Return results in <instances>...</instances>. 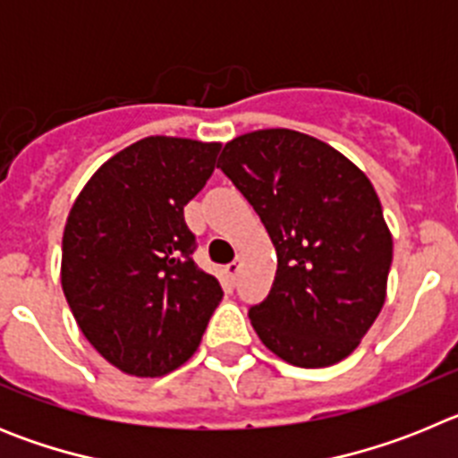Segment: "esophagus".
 <instances>
[{
  "label": "esophagus",
  "mask_w": 458,
  "mask_h": 458,
  "mask_svg": "<svg viewBox=\"0 0 458 458\" xmlns=\"http://www.w3.org/2000/svg\"><path fill=\"white\" fill-rule=\"evenodd\" d=\"M238 270H241V259H236V261H232V264L226 266V268H225V273H226V277L236 279Z\"/></svg>",
  "instance_id": "obj_1"
}]
</instances>
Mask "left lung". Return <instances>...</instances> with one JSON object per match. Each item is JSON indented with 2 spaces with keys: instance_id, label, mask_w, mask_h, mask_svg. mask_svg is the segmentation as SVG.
I'll use <instances>...</instances> for the list:
<instances>
[{
  "instance_id": "left-lung-1",
  "label": "left lung",
  "mask_w": 458,
  "mask_h": 458,
  "mask_svg": "<svg viewBox=\"0 0 458 458\" xmlns=\"http://www.w3.org/2000/svg\"><path fill=\"white\" fill-rule=\"evenodd\" d=\"M217 167L277 250L270 293L248 311L259 339L305 369L353 353L386 302L392 264L390 229L369 179L326 141L286 128L236 137Z\"/></svg>"
}]
</instances>
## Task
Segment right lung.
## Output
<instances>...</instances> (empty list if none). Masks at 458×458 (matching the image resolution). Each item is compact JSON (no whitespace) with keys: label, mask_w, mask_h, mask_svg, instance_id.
Masks as SVG:
<instances>
[{"label":"right lung","mask_w":458,"mask_h":458,"mask_svg":"<svg viewBox=\"0 0 458 458\" xmlns=\"http://www.w3.org/2000/svg\"><path fill=\"white\" fill-rule=\"evenodd\" d=\"M220 144L147 137L109 157L64 229L62 286L84 337L132 376H163L197 351L222 286L194 264L183 206Z\"/></svg>","instance_id":"obj_1"}]
</instances>
